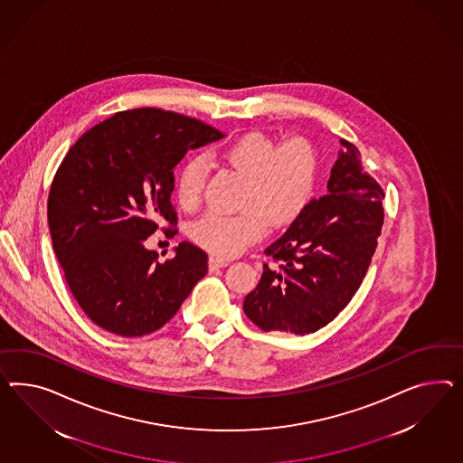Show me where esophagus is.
I'll return each mask as SVG.
<instances>
[{"label":"esophagus","instance_id":"34e87169","mask_svg":"<svg viewBox=\"0 0 463 463\" xmlns=\"http://www.w3.org/2000/svg\"><path fill=\"white\" fill-rule=\"evenodd\" d=\"M229 261L227 260H222V258H217V256H211V260H209V268L211 269H219V268H224L227 266Z\"/></svg>","mask_w":463,"mask_h":463}]
</instances>
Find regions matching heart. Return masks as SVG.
<instances>
[{
  "mask_svg": "<svg viewBox=\"0 0 463 463\" xmlns=\"http://www.w3.org/2000/svg\"><path fill=\"white\" fill-rule=\"evenodd\" d=\"M221 156L246 176L238 213H209L190 229L200 248L219 258L238 256L266 236L269 224L287 227L305 213L318 182V156L303 137L279 143L250 131L229 141ZM205 163L188 158L175 178V199L185 211L195 209L205 185Z\"/></svg>",
  "mask_w": 463,
  "mask_h": 463,
  "instance_id": "obj_1",
  "label": "heart"
}]
</instances>
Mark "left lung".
I'll return each mask as SVG.
<instances>
[{
	"label": "left lung",
	"instance_id": "obj_1",
	"mask_svg": "<svg viewBox=\"0 0 463 463\" xmlns=\"http://www.w3.org/2000/svg\"><path fill=\"white\" fill-rule=\"evenodd\" d=\"M340 145L328 194L264 250L273 263L264 264L242 305L264 332H317L349 305L369 269L384 224V192L365 174L359 150L347 139Z\"/></svg>",
	"mask_w": 463,
	"mask_h": 463
}]
</instances>
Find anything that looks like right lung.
Here are the masks:
<instances>
[{
  "mask_svg": "<svg viewBox=\"0 0 463 463\" xmlns=\"http://www.w3.org/2000/svg\"><path fill=\"white\" fill-rule=\"evenodd\" d=\"M224 135L174 111L141 108L92 126L53 176L47 217L65 281L96 326L141 337L162 328L207 275L205 250L180 242L158 261L156 229L175 236L174 168L188 150Z\"/></svg>",
  "mask_w": 463,
  "mask_h": 463,
  "instance_id": "1",
  "label": "right lung"
}]
</instances>
